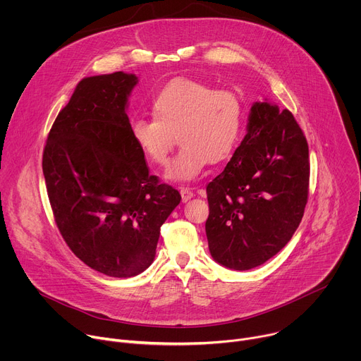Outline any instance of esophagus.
I'll return each instance as SVG.
<instances>
[{
  "instance_id": "esophagus-1",
  "label": "esophagus",
  "mask_w": 361,
  "mask_h": 361,
  "mask_svg": "<svg viewBox=\"0 0 361 361\" xmlns=\"http://www.w3.org/2000/svg\"><path fill=\"white\" fill-rule=\"evenodd\" d=\"M180 194H181V200H183L184 202L188 201L190 198H192V195H194V192H192L190 188H184V187L180 188Z\"/></svg>"
}]
</instances>
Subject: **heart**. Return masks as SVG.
Wrapping results in <instances>:
<instances>
[{
    "mask_svg": "<svg viewBox=\"0 0 361 361\" xmlns=\"http://www.w3.org/2000/svg\"><path fill=\"white\" fill-rule=\"evenodd\" d=\"M149 111L152 118L131 123V137L151 163L164 166L176 134L181 147L166 173L173 181H191L207 163L228 160L243 134L241 98L191 78L166 82L154 92Z\"/></svg>",
    "mask_w": 361,
    "mask_h": 361,
    "instance_id": "heart-1",
    "label": "heart"
}]
</instances>
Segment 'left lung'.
<instances>
[{
  "label": "left lung",
  "mask_w": 361,
  "mask_h": 361,
  "mask_svg": "<svg viewBox=\"0 0 361 361\" xmlns=\"http://www.w3.org/2000/svg\"><path fill=\"white\" fill-rule=\"evenodd\" d=\"M308 181V144L293 114L254 102L244 140L207 185L213 259L240 271L270 260L302 219Z\"/></svg>",
  "instance_id": "8db88e82"
}]
</instances>
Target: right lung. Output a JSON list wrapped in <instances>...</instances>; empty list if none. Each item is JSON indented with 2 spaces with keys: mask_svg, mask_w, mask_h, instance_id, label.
<instances>
[{
  "mask_svg": "<svg viewBox=\"0 0 361 361\" xmlns=\"http://www.w3.org/2000/svg\"><path fill=\"white\" fill-rule=\"evenodd\" d=\"M134 74L82 78L51 127L42 173L56 224L92 270L127 279L149 267L180 192L151 176L131 137Z\"/></svg>",
  "mask_w": 361,
  "mask_h": 361,
  "instance_id": "add662e5",
  "label": "right lung"
}]
</instances>
